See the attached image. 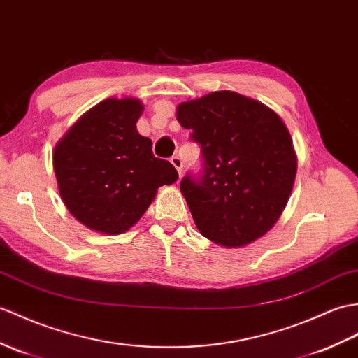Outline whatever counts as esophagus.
Segmentation results:
<instances>
[{
  "label": "esophagus",
  "instance_id": "obj_1",
  "mask_svg": "<svg viewBox=\"0 0 358 358\" xmlns=\"http://www.w3.org/2000/svg\"><path fill=\"white\" fill-rule=\"evenodd\" d=\"M171 163H172L173 166H176V169L178 171V173L181 176V172H182V162H181L180 157H178V155H173L172 159H171Z\"/></svg>",
  "mask_w": 358,
  "mask_h": 358
}]
</instances>
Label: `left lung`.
<instances>
[{"instance_id": "8db88e82", "label": "left lung", "mask_w": 358, "mask_h": 358, "mask_svg": "<svg viewBox=\"0 0 358 358\" xmlns=\"http://www.w3.org/2000/svg\"><path fill=\"white\" fill-rule=\"evenodd\" d=\"M177 120L201 146V173L180 182L199 234L229 248L264 236L296 178L285 123L268 106L227 90L180 103Z\"/></svg>"}]
</instances>
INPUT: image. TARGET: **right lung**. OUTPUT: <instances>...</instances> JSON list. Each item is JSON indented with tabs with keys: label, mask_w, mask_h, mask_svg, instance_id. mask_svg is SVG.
<instances>
[{
	"label": "right lung",
	"mask_w": 358,
	"mask_h": 358,
	"mask_svg": "<svg viewBox=\"0 0 358 358\" xmlns=\"http://www.w3.org/2000/svg\"><path fill=\"white\" fill-rule=\"evenodd\" d=\"M138 99L110 97L88 110L57 141L53 169L66 209L88 229L106 235L129 230L157 189L172 185L177 169L152 154L136 123Z\"/></svg>",
	"instance_id": "add662e5"
}]
</instances>
